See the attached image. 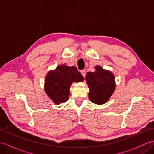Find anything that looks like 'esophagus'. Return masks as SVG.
Listing matches in <instances>:
<instances>
[{
    "mask_svg": "<svg viewBox=\"0 0 154 154\" xmlns=\"http://www.w3.org/2000/svg\"><path fill=\"white\" fill-rule=\"evenodd\" d=\"M81 73L82 74V75L83 76V77H85V75H86V71L85 70H81Z\"/></svg>",
    "mask_w": 154,
    "mask_h": 154,
    "instance_id": "34e87169",
    "label": "esophagus"
}]
</instances>
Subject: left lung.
<instances>
[{
    "instance_id": "1",
    "label": "left lung",
    "mask_w": 154,
    "mask_h": 154,
    "mask_svg": "<svg viewBox=\"0 0 154 154\" xmlns=\"http://www.w3.org/2000/svg\"><path fill=\"white\" fill-rule=\"evenodd\" d=\"M95 69L94 72L87 73L86 80L90 91L89 97L92 103L102 104L109 99L115 89L114 77L112 73L99 65Z\"/></svg>"
}]
</instances>
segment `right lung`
Listing matches in <instances>:
<instances>
[{
	"instance_id": "1",
	"label": "right lung",
	"mask_w": 154,
	"mask_h": 154,
	"mask_svg": "<svg viewBox=\"0 0 154 154\" xmlns=\"http://www.w3.org/2000/svg\"><path fill=\"white\" fill-rule=\"evenodd\" d=\"M84 79L76 67L60 65L55 71H50L45 79L44 89L49 97L56 104L68 100L72 82H79Z\"/></svg>"
}]
</instances>
